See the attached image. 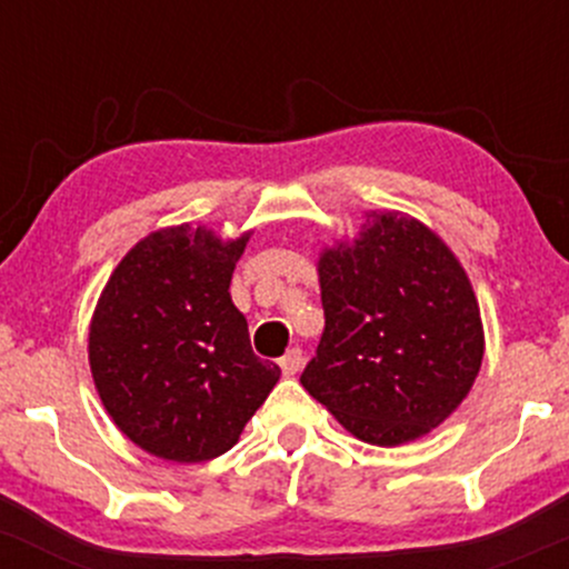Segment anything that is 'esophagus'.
I'll return each mask as SVG.
<instances>
[{"label":"esophagus","instance_id":"34e87169","mask_svg":"<svg viewBox=\"0 0 569 569\" xmlns=\"http://www.w3.org/2000/svg\"><path fill=\"white\" fill-rule=\"evenodd\" d=\"M302 361H305V358H302V350H299V348H291L289 352H286L283 358H280L278 363H280V371H283L286 377H293V375H297L299 369H302Z\"/></svg>","mask_w":569,"mask_h":569}]
</instances>
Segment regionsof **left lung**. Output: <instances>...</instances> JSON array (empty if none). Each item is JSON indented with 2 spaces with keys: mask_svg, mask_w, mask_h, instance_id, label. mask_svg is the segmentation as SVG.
<instances>
[{
  "mask_svg": "<svg viewBox=\"0 0 569 569\" xmlns=\"http://www.w3.org/2000/svg\"><path fill=\"white\" fill-rule=\"evenodd\" d=\"M318 253L326 329L302 388L356 439L401 447L471 393L485 323L460 259L420 219L363 213Z\"/></svg>",
  "mask_w": 569,
  "mask_h": 569,
  "instance_id": "1",
  "label": "left lung"
}]
</instances>
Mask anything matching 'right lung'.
<instances>
[{
    "label": "right lung",
    "mask_w": 569,
    "mask_h": 569,
    "mask_svg": "<svg viewBox=\"0 0 569 569\" xmlns=\"http://www.w3.org/2000/svg\"><path fill=\"white\" fill-rule=\"evenodd\" d=\"M246 230L221 238L173 224L141 238L103 286L88 331V361L112 422L143 452L202 462L238 443L280 380L253 356L230 280Z\"/></svg>",
    "instance_id": "add662e5"
}]
</instances>
